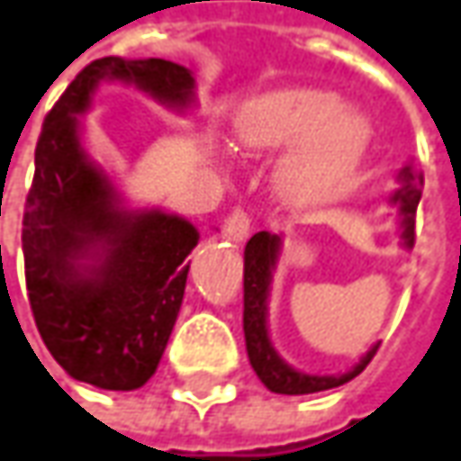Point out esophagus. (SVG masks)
<instances>
[{
  "label": "esophagus",
  "mask_w": 461,
  "mask_h": 461,
  "mask_svg": "<svg viewBox=\"0 0 461 461\" xmlns=\"http://www.w3.org/2000/svg\"><path fill=\"white\" fill-rule=\"evenodd\" d=\"M249 230H251V215H249L243 207H236V210L225 218V225H222L225 239H230L233 243L246 241Z\"/></svg>",
  "instance_id": "34e87169"
}]
</instances>
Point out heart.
I'll return each instance as SVG.
<instances>
[{"label": "heart", "mask_w": 461, "mask_h": 461, "mask_svg": "<svg viewBox=\"0 0 461 461\" xmlns=\"http://www.w3.org/2000/svg\"><path fill=\"white\" fill-rule=\"evenodd\" d=\"M233 131L236 142L254 155L293 145L277 168V189L298 204L334 194L356 173L371 142L368 119L316 87H280L249 101Z\"/></svg>", "instance_id": "obj_1"}]
</instances>
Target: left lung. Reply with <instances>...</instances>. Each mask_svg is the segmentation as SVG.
Returning <instances> with one entry per match:
<instances>
[{
  "instance_id": "1",
  "label": "left lung",
  "mask_w": 461,
  "mask_h": 461,
  "mask_svg": "<svg viewBox=\"0 0 461 461\" xmlns=\"http://www.w3.org/2000/svg\"><path fill=\"white\" fill-rule=\"evenodd\" d=\"M420 194H423V173L415 166H404L400 171V189L392 194V202L400 207L404 249H412L415 243V212ZM277 251H280V236H272L267 230L254 233L243 251V337H246V353L251 360V368L275 394H313L356 379L371 363V357L376 356L379 345H374L350 371L339 376H311L303 371H295L272 348L267 332V298H269V283L277 262Z\"/></svg>"
}]
</instances>
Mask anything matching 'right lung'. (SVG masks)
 Instances as JSON below:
<instances>
[{
    "label": "right lung",
    "mask_w": 461,
    "mask_h": 461,
    "mask_svg": "<svg viewBox=\"0 0 461 461\" xmlns=\"http://www.w3.org/2000/svg\"><path fill=\"white\" fill-rule=\"evenodd\" d=\"M104 80L186 108L194 77L166 59L90 61L49 111L23 215L28 301L49 353L72 379L131 392L150 379L184 301L199 241L189 220L127 210L82 148L80 124Z\"/></svg>",
    "instance_id": "add662e5"
}]
</instances>
